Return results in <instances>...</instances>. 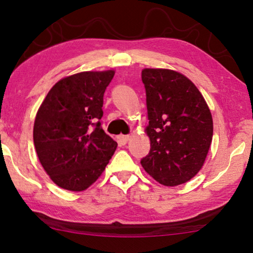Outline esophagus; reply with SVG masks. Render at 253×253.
I'll list each match as a JSON object with an SVG mask.
<instances>
[{
  "label": "esophagus",
  "instance_id": "1",
  "mask_svg": "<svg viewBox=\"0 0 253 253\" xmlns=\"http://www.w3.org/2000/svg\"><path fill=\"white\" fill-rule=\"evenodd\" d=\"M130 136H126V134H121V136L119 137V141H120V143L121 144H126L127 143V141H129L130 140Z\"/></svg>",
  "mask_w": 253,
  "mask_h": 253
}]
</instances>
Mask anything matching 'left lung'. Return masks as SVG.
<instances>
[{"label":"left lung","instance_id":"left-lung-1","mask_svg":"<svg viewBox=\"0 0 253 253\" xmlns=\"http://www.w3.org/2000/svg\"><path fill=\"white\" fill-rule=\"evenodd\" d=\"M146 89L151 150L141 166L166 186L188 182L205 164L213 119L202 93L188 77L170 69L141 71Z\"/></svg>","mask_w":253,"mask_h":253}]
</instances>
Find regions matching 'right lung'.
<instances>
[{"instance_id": "1", "label": "right lung", "mask_w": 253, "mask_h": 253, "mask_svg": "<svg viewBox=\"0 0 253 253\" xmlns=\"http://www.w3.org/2000/svg\"><path fill=\"white\" fill-rule=\"evenodd\" d=\"M115 70L83 71L58 81L38 109L33 141L55 184L84 191L105 170L117 143L103 131V93Z\"/></svg>"}]
</instances>
